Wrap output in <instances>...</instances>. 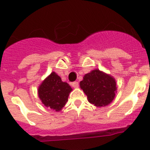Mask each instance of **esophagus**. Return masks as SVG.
I'll list each match as a JSON object with an SVG mask.
<instances>
[{"label": "esophagus", "instance_id": "obj_1", "mask_svg": "<svg viewBox=\"0 0 150 150\" xmlns=\"http://www.w3.org/2000/svg\"><path fill=\"white\" fill-rule=\"evenodd\" d=\"M72 86L73 88H78L79 86V83L78 82H76V81H75V82L72 83Z\"/></svg>", "mask_w": 150, "mask_h": 150}]
</instances>
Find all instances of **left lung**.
Instances as JSON below:
<instances>
[{
  "mask_svg": "<svg viewBox=\"0 0 150 150\" xmlns=\"http://www.w3.org/2000/svg\"><path fill=\"white\" fill-rule=\"evenodd\" d=\"M80 86L87 96L88 102L97 107L111 103L117 90L115 78L99 69H93L86 74Z\"/></svg>",
  "mask_w": 150,
  "mask_h": 150,
  "instance_id": "left-lung-1",
  "label": "left lung"
}]
</instances>
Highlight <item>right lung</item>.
<instances>
[{"instance_id":"add662e5","label":"right lung","mask_w":150,"mask_h":150,"mask_svg":"<svg viewBox=\"0 0 150 150\" xmlns=\"http://www.w3.org/2000/svg\"><path fill=\"white\" fill-rule=\"evenodd\" d=\"M72 88L63 82L54 72H51L38 88V96L46 107L59 112L64 107Z\"/></svg>"}]
</instances>
